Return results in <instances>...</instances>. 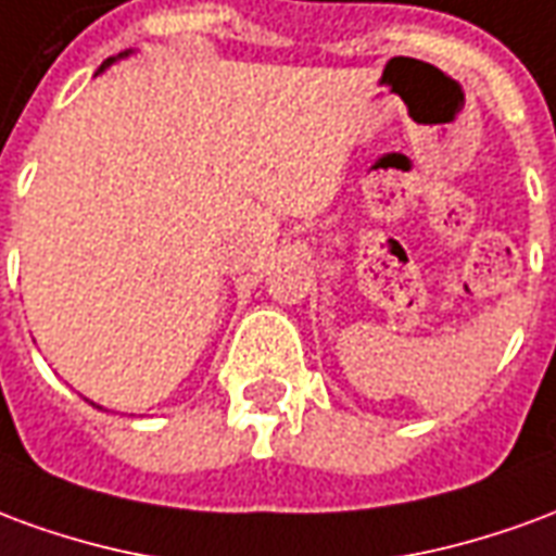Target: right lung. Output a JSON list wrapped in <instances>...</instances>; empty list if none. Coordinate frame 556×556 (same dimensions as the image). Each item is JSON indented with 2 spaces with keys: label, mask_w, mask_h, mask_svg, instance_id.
Instances as JSON below:
<instances>
[{
  "label": "right lung",
  "mask_w": 556,
  "mask_h": 556,
  "mask_svg": "<svg viewBox=\"0 0 556 556\" xmlns=\"http://www.w3.org/2000/svg\"><path fill=\"white\" fill-rule=\"evenodd\" d=\"M130 53H134V50H125V53H118V55H113V59H106V62H103V65L98 67V74H103V71L113 65V62H118V59H127V55H130ZM91 405H94V402H91ZM94 408H101V405H94Z\"/></svg>",
  "instance_id": "right-lung-1"
}]
</instances>
